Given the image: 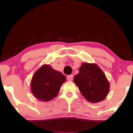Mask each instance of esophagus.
Instances as JSON below:
<instances>
[{"instance_id":"1","label":"esophagus","mask_w":133,"mask_h":133,"mask_svg":"<svg viewBox=\"0 0 133 133\" xmlns=\"http://www.w3.org/2000/svg\"><path fill=\"white\" fill-rule=\"evenodd\" d=\"M73 79V75H68V77H67V80H68V81H72Z\"/></svg>"}]
</instances>
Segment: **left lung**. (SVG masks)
Returning <instances> with one entry per match:
<instances>
[{"label": "left lung", "instance_id": "left-lung-1", "mask_svg": "<svg viewBox=\"0 0 133 133\" xmlns=\"http://www.w3.org/2000/svg\"><path fill=\"white\" fill-rule=\"evenodd\" d=\"M73 80L82 95L90 102L102 101L109 91V83L105 75L95 64L82 63Z\"/></svg>", "mask_w": 133, "mask_h": 133}]
</instances>
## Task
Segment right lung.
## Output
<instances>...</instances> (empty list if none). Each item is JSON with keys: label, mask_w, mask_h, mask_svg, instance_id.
Returning <instances> with one entry per match:
<instances>
[{"label": "right lung", "mask_w": 133, "mask_h": 133, "mask_svg": "<svg viewBox=\"0 0 133 133\" xmlns=\"http://www.w3.org/2000/svg\"><path fill=\"white\" fill-rule=\"evenodd\" d=\"M66 78L49 65H43L35 73L31 82V89L36 98L50 101L58 95Z\"/></svg>", "instance_id": "obj_1"}]
</instances>
